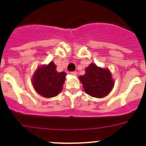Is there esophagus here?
Masks as SVG:
<instances>
[{"label":"esophagus","instance_id":"obj_1","mask_svg":"<svg viewBox=\"0 0 146 146\" xmlns=\"http://www.w3.org/2000/svg\"><path fill=\"white\" fill-rule=\"evenodd\" d=\"M71 74H72V75H73V76H76V75H77V72H71Z\"/></svg>","mask_w":146,"mask_h":146}]
</instances>
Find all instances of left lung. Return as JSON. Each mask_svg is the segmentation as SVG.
<instances>
[{
    "label": "left lung",
    "mask_w": 146,
    "mask_h": 146,
    "mask_svg": "<svg viewBox=\"0 0 146 146\" xmlns=\"http://www.w3.org/2000/svg\"><path fill=\"white\" fill-rule=\"evenodd\" d=\"M84 91L90 96L103 98L108 96L114 86V80L108 69H102L91 64L86 69V74L80 76Z\"/></svg>",
    "instance_id": "obj_1"
}]
</instances>
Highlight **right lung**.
<instances>
[{"instance_id": "right-lung-1", "label": "right lung", "mask_w": 146, "mask_h": 146, "mask_svg": "<svg viewBox=\"0 0 146 146\" xmlns=\"http://www.w3.org/2000/svg\"><path fill=\"white\" fill-rule=\"evenodd\" d=\"M65 72H58L56 66L51 61L47 65L37 68L32 77V84L39 95L51 98L58 95L66 80Z\"/></svg>"}]
</instances>
